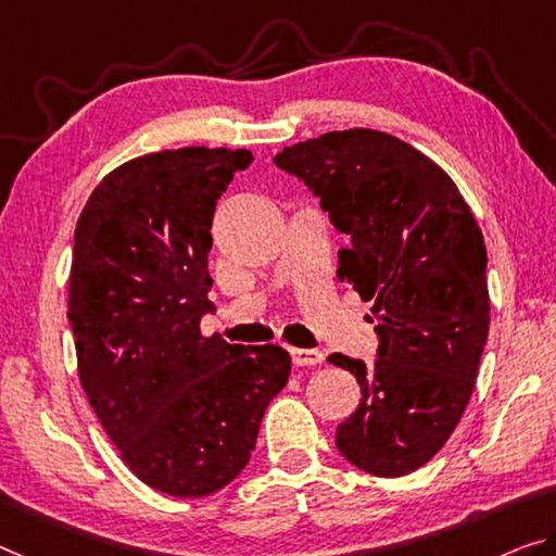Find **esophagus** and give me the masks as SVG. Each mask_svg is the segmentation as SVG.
I'll use <instances>...</instances> for the list:
<instances>
[{"instance_id": "esophagus-1", "label": "esophagus", "mask_w": 556, "mask_h": 556, "mask_svg": "<svg viewBox=\"0 0 556 556\" xmlns=\"http://www.w3.org/2000/svg\"><path fill=\"white\" fill-rule=\"evenodd\" d=\"M290 361L295 367H313L326 361L320 350H305V348H290Z\"/></svg>"}]
</instances>
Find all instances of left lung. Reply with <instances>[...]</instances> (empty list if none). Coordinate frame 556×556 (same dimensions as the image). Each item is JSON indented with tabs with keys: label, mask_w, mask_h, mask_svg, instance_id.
<instances>
[{
	"label": "left lung",
	"mask_w": 556,
	"mask_h": 556,
	"mask_svg": "<svg viewBox=\"0 0 556 556\" xmlns=\"http://www.w3.org/2000/svg\"><path fill=\"white\" fill-rule=\"evenodd\" d=\"M273 161L350 238L338 278L372 303L378 361L328 357L361 386V405L338 425L340 455L378 477L415 472L450 440L475 390L490 330L482 230L445 170L390 134L330 131Z\"/></svg>",
	"instance_id": "8db88e82"
}]
</instances>
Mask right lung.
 Segmentation results:
<instances>
[{
	"instance_id": "add662e5",
	"label": "right lung",
	"mask_w": 556,
	"mask_h": 556,
	"mask_svg": "<svg viewBox=\"0 0 556 556\" xmlns=\"http://www.w3.org/2000/svg\"><path fill=\"white\" fill-rule=\"evenodd\" d=\"M245 149L186 147L126 161L74 230L70 323L79 380L126 467L170 497H206L249 465L286 388L278 345L203 338L216 201Z\"/></svg>"
}]
</instances>
